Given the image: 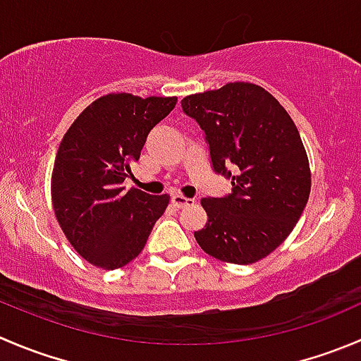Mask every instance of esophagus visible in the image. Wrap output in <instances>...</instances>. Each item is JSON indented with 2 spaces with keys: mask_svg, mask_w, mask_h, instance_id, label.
<instances>
[{
  "mask_svg": "<svg viewBox=\"0 0 361 361\" xmlns=\"http://www.w3.org/2000/svg\"><path fill=\"white\" fill-rule=\"evenodd\" d=\"M171 201H173V204L176 206V208H185V206L192 204V202H194V199L185 197V195H180V194H174L173 197H171Z\"/></svg>",
  "mask_w": 361,
  "mask_h": 361,
  "instance_id": "34e87169",
  "label": "esophagus"
}]
</instances>
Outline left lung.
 Segmentation results:
<instances>
[{
  "mask_svg": "<svg viewBox=\"0 0 361 361\" xmlns=\"http://www.w3.org/2000/svg\"><path fill=\"white\" fill-rule=\"evenodd\" d=\"M181 107L204 132L213 171L233 185L231 194L201 201L208 222L194 233L199 247L234 264L266 257L309 201L310 167L298 128L277 99L250 82L185 97Z\"/></svg>",
  "mask_w": 361,
  "mask_h": 361,
  "instance_id": "obj_1",
  "label": "left lung"
}]
</instances>
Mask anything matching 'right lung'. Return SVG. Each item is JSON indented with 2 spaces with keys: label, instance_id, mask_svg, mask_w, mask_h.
I'll return each mask as SVG.
<instances>
[{
  "label": "right lung",
  "instance_id": "obj_1",
  "mask_svg": "<svg viewBox=\"0 0 361 361\" xmlns=\"http://www.w3.org/2000/svg\"><path fill=\"white\" fill-rule=\"evenodd\" d=\"M176 97H100L63 137L52 169V206L72 247L104 269L128 264L145 248L169 195L130 188L146 137L176 106Z\"/></svg>",
  "mask_w": 361,
  "mask_h": 361
}]
</instances>
